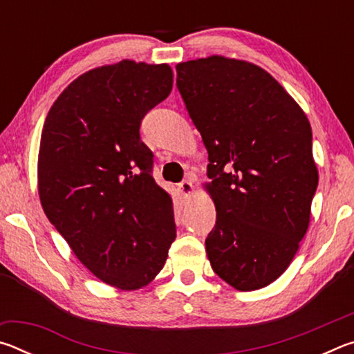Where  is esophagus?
I'll use <instances>...</instances> for the list:
<instances>
[{
  "mask_svg": "<svg viewBox=\"0 0 354 354\" xmlns=\"http://www.w3.org/2000/svg\"><path fill=\"white\" fill-rule=\"evenodd\" d=\"M194 183L192 181H183V183H179L178 184V190H179V194H181L184 198H187V196H190L192 195V192H194Z\"/></svg>",
  "mask_w": 354,
  "mask_h": 354,
  "instance_id": "obj_1",
  "label": "esophagus"
}]
</instances>
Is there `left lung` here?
I'll use <instances>...</instances> for the list:
<instances>
[{
    "instance_id": "left-lung-1",
    "label": "left lung",
    "mask_w": 354,
    "mask_h": 354,
    "mask_svg": "<svg viewBox=\"0 0 354 354\" xmlns=\"http://www.w3.org/2000/svg\"><path fill=\"white\" fill-rule=\"evenodd\" d=\"M176 86L207 148L217 221L212 270L237 290L277 281L295 257L319 184L301 107L257 65L209 56L176 65Z\"/></svg>"
}]
</instances>
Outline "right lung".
Listing matches in <instances>:
<instances>
[{
    "instance_id": "obj_1",
    "label": "right lung",
    "mask_w": 354,
    "mask_h": 354,
    "mask_svg": "<svg viewBox=\"0 0 354 354\" xmlns=\"http://www.w3.org/2000/svg\"><path fill=\"white\" fill-rule=\"evenodd\" d=\"M171 87L169 64L92 68L59 95L41 129V207L86 268L122 290L151 283L176 237L171 196L139 134Z\"/></svg>"
}]
</instances>
